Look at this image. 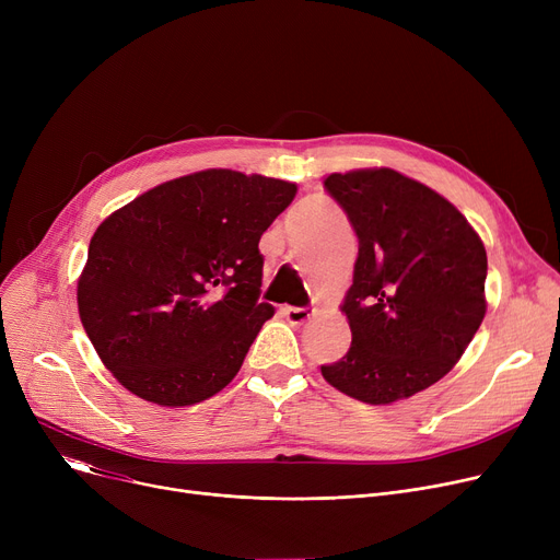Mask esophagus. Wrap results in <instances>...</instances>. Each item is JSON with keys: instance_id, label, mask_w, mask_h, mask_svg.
Segmentation results:
<instances>
[{"instance_id": "1", "label": "esophagus", "mask_w": 560, "mask_h": 560, "mask_svg": "<svg viewBox=\"0 0 560 560\" xmlns=\"http://www.w3.org/2000/svg\"><path fill=\"white\" fill-rule=\"evenodd\" d=\"M283 315H285V319L290 322L292 327H304L306 322H311L313 311H311V308H292V306H285V308H283Z\"/></svg>"}]
</instances>
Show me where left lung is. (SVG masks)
I'll list each match as a JSON object with an SVG mask.
<instances>
[{
  "mask_svg": "<svg viewBox=\"0 0 560 560\" xmlns=\"http://www.w3.org/2000/svg\"><path fill=\"white\" fill-rule=\"evenodd\" d=\"M325 188L359 235L340 311L351 347L322 376L363 404L388 406L443 378L486 317L488 256L456 206L393 167L334 172Z\"/></svg>",
  "mask_w": 560,
  "mask_h": 560,
  "instance_id": "1",
  "label": "left lung"
}]
</instances>
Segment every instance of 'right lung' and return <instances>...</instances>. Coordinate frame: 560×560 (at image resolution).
Returning a JSON list of instances; mask_svg holds the SVG:
<instances>
[{
  "label": "right lung",
  "mask_w": 560,
  "mask_h": 560,
  "mask_svg": "<svg viewBox=\"0 0 560 560\" xmlns=\"http://www.w3.org/2000/svg\"><path fill=\"white\" fill-rule=\"evenodd\" d=\"M298 184L211 167L154 186L113 211L77 281L81 325L110 374L167 408L218 395L260 327L258 241Z\"/></svg>",
  "instance_id": "1"
}]
</instances>
